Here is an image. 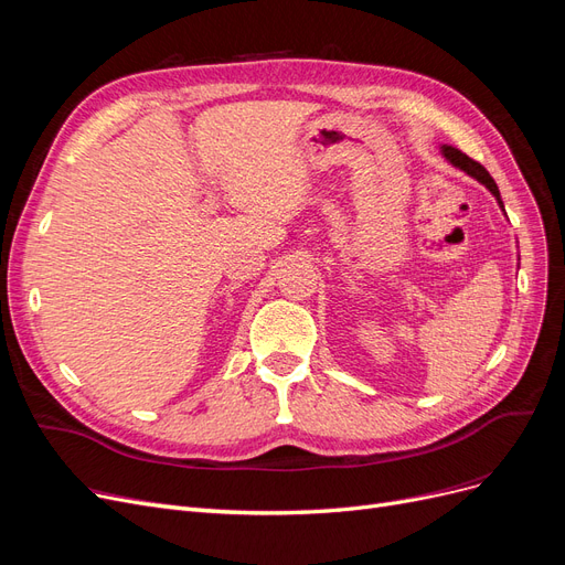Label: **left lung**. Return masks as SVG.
Wrapping results in <instances>:
<instances>
[{"label": "left lung", "instance_id": "left-lung-1", "mask_svg": "<svg viewBox=\"0 0 565 565\" xmlns=\"http://www.w3.org/2000/svg\"><path fill=\"white\" fill-rule=\"evenodd\" d=\"M443 156H446V160H448L452 167H459L461 172H467V174L473 177L478 183H483V185L488 188V191L494 195V200L500 202V207H502V212H504V202H502V198H500V188H498V183H494V179L486 172V167H483L481 162L471 160L469 156H465V152L452 148V146H443Z\"/></svg>", "mask_w": 565, "mask_h": 565}]
</instances>
